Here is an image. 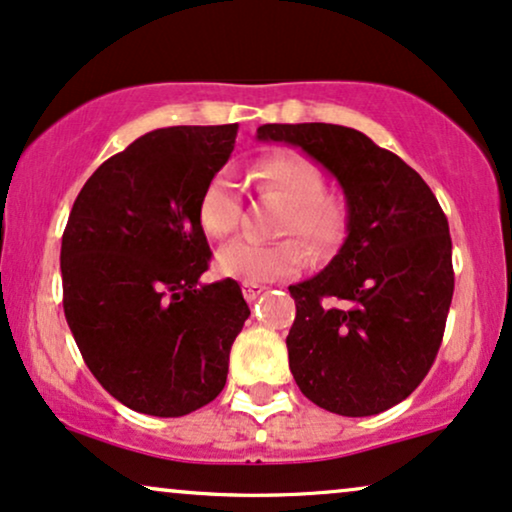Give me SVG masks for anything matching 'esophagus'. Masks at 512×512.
<instances>
[{
  "mask_svg": "<svg viewBox=\"0 0 512 512\" xmlns=\"http://www.w3.org/2000/svg\"><path fill=\"white\" fill-rule=\"evenodd\" d=\"M263 292H266V287L263 285H256V282H242V294L246 301H254L256 296H261Z\"/></svg>",
  "mask_w": 512,
  "mask_h": 512,
  "instance_id": "obj_1",
  "label": "esophagus"
}]
</instances>
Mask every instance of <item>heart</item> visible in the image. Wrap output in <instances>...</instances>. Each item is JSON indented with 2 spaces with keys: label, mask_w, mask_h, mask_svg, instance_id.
<instances>
[{
  "label": "heart",
  "mask_w": 512,
  "mask_h": 512,
  "mask_svg": "<svg viewBox=\"0 0 512 512\" xmlns=\"http://www.w3.org/2000/svg\"><path fill=\"white\" fill-rule=\"evenodd\" d=\"M258 189L287 204L280 218V235H299L318 256L342 244L346 213L337 201L325 197V180L311 161L299 154H277L254 170ZM242 216V199L230 175L220 173L208 182L199 201V223L206 235L225 237L235 232ZM308 261L306 246L287 237L263 244L254 239H232L216 254L220 275L242 282H273L301 273Z\"/></svg>",
  "instance_id": "b5f03b06"
}]
</instances>
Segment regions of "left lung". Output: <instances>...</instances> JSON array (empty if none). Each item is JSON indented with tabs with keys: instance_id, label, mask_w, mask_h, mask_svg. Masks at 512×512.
I'll list each match as a JSON object with an SVG mask.
<instances>
[{
	"instance_id": "1",
	"label": "left lung",
	"mask_w": 512,
	"mask_h": 512,
	"mask_svg": "<svg viewBox=\"0 0 512 512\" xmlns=\"http://www.w3.org/2000/svg\"><path fill=\"white\" fill-rule=\"evenodd\" d=\"M256 137L306 151L346 199L339 254L289 287V370L330 413H382L413 394L437 358L453 299L449 220L427 182L363 132L268 123Z\"/></svg>"
}]
</instances>
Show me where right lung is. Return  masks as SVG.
Returning a JSON list of instances; mask_svg holds the SVG:
<instances>
[{"instance_id": "obj_1", "label": "right lung", "mask_w": 512, "mask_h": 512, "mask_svg": "<svg viewBox=\"0 0 512 512\" xmlns=\"http://www.w3.org/2000/svg\"><path fill=\"white\" fill-rule=\"evenodd\" d=\"M237 125L147 132L92 173L61 239L63 313L87 368L137 413L180 418L223 391L249 318L235 280L208 270L199 201Z\"/></svg>"}]
</instances>
